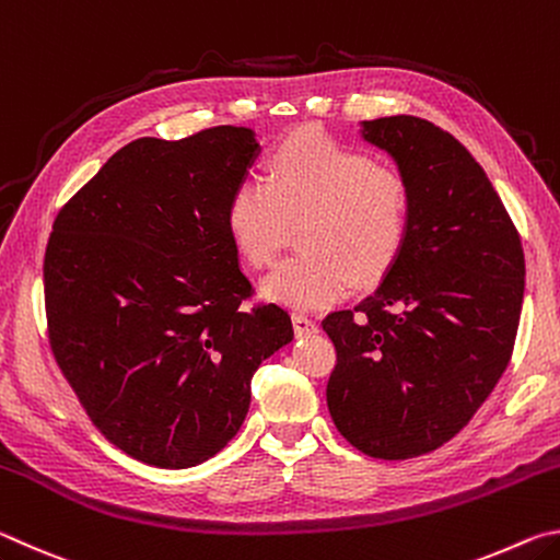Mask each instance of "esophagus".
Listing matches in <instances>:
<instances>
[{"label":"esophagus","instance_id":"esophagus-1","mask_svg":"<svg viewBox=\"0 0 560 560\" xmlns=\"http://www.w3.org/2000/svg\"><path fill=\"white\" fill-rule=\"evenodd\" d=\"M291 320H293V330H296V336H311L318 330L316 320L308 318L306 314H293Z\"/></svg>","mask_w":560,"mask_h":560}]
</instances>
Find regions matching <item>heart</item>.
I'll return each mask as SVG.
<instances>
[{
  "label": "heart",
  "mask_w": 560,
  "mask_h": 560,
  "mask_svg": "<svg viewBox=\"0 0 560 560\" xmlns=\"http://www.w3.org/2000/svg\"><path fill=\"white\" fill-rule=\"evenodd\" d=\"M303 252L283 259L261 293L296 308L343 299L350 281L365 289L400 257L410 232V189L324 132H293L271 150L267 175L242 179L226 202V232L254 269L277 259L293 224Z\"/></svg>",
  "instance_id": "heart-1"
}]
</instances>
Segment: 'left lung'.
Wrapping results in <instances>:
<instances>
[{"label":"left lung","instance_id":"left-lung-1","mask_svg":"<svg viewBox=\"0 0 560 560\" xmlns=\"http://www.w3.org/2000/svg\"><path fill=\"white\" fill-rule=\"evenodd\" d=\"M410 189V232L371 296L324 318L338 363L326 400L368 457L410 459L450 442L506 371L524 303V249L494 185L430 120L360 122Z\"/></svg>","mask_w":560,"mask_h":560}]
</instances>
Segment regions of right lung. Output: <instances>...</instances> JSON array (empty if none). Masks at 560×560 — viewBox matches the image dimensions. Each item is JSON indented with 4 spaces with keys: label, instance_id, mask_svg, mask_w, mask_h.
<instances>
[{
    "label": "right lung",
    "instance_id": "1",
    "mask_svg": "<svg viewBox=\"0 0 560 560\" xmlns=\"http://www.w3.org/2000/svg\"><path fill=\"white\" fill-rule=\"evenodd\" d=\"M261 145L252 128L140 138L54 222L44 259L51 350L93 424L160 469L214 457L240 432L252 377L293 340L252 283L226 202Z\"/></svg>",
    "mask_w": 560,
    "mask_h": 560
}]
</instances>
